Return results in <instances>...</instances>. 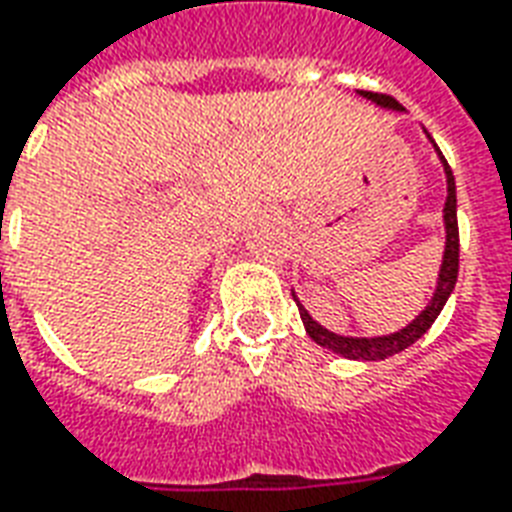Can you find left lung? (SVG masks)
Listing matches in <instances>:
<instances>
[{"instance_id": "obj_1", "label": "left lung", "mask_w": 512, "mask_h": 512, "mask_svg": "<svg viewBox=\"0 0 512 512\" xmlns=\"http://www.w3.org/2000/svg\"><path fill=\"white\" fill-rule=\"evenodd\" d=\"M364 99H370L383 110H391V113H405V107L399 105L397 99H391V96L383 94H372V91H356ZM426 132V129H424ZM429 137V134H426ZM429 142L434 145V140L429 137ZM434 151H437V159L443 164L445 172V188H448V197H445V207H443V229H445V248H443V264H440V272H437V283H434L432 299L426 302V307L421 313L405 324L402 329L391 334H378V337H348V334H337L329 332L326 326H321L315 321L313 315L307 313L305 305L299 302L297 291L291 288V297L297 302L299 307V318H302V324H305L307 337L318 343L321 348H329L337 356H343V359H353V361H383L388 356H394V353H402L405 348L421 340L426 332H429V326L437 321V315L445 307L448 297H451L453 286H456V275H459V224H456V180H453V172L448 167V161L440 153V148L434 145Z\"/></svg>"}]
</instances>
